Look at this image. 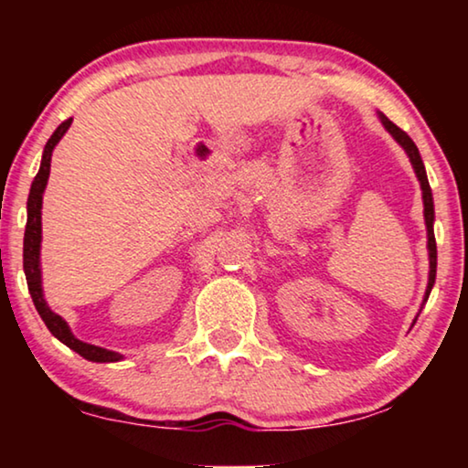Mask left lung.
Returning a JSON list of instances; mask_svg holds the SVG:
<instances>
[{"instance_id": "8db88e82", "label": "left lung", "mask_w": 468, "mask_h": 468, "mask_svg": "<svg viewBox=\"0 0 468 468\" xmlns=\"http://www.w3.org/2000/svg\"><path fill=\"white\" fill-rule=\"evenodd\" d=\"M379 119H381L383 127H386V130L392 133L396 143H399L402 149L407 151V155H409V159H411V165L415 170V176H418L420 187H421V200H424V219H426V232H428V260H431V272H428V287H426V296H424V303H426L428 296H431L434 279H437V240H434V229H432L434 204H432L431 183H428L426 168H424V162H421V157H420L418 146H415L413 140L407 136V132H402L399 125H394L392 121L386 117V114L379 112ZM424 303H421V306H424Z\"/></svg>"}]
</instances>
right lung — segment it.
Segmentation results:
<instances>
[{
  "label": "right lung",
  "instance_id": "add662e5",
  "mask_svg": "<svg viewBox=\"0 0 468 468\" xmlns=\"http://www.w3.org/2000/svg\"><path fill=\"white\" fill-rule=\"evenodd\" d=\"M72 125V119L63 121V123L53 132V136L48 138L47 146H44L42 153V164L40 170L31 183L29 197H27V226H25V239H23V271L25 277H27V287L31 293V300H34L36 311L40 313L42 322L47 324L50 335L59 338L63 345H68L69 349H74L76 354L85 357L89 362H119L121 354L111 349L95 347V345L82 343L72 335L66 319L57 315V313L50 311L42 293V272H40V242H42V194L47 189L48 175H50V155H53V149L57 143L63 138V133L68 132V127Z\"/></svg>",
  "mask_w": 468,
  "mask_h": 468
}]
</instances>
